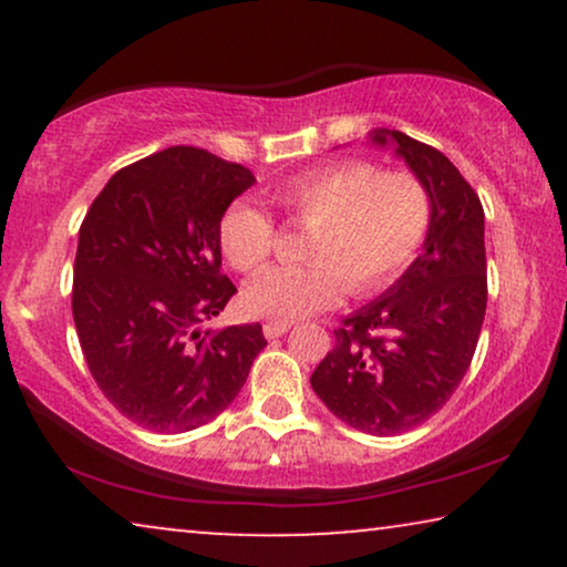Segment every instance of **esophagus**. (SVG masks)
<instances>
[{"label": "esophagus", "mask_w": 567, "mask_h": 567, "mask_svg": "<svg viewBox=\"0 0 567 567\" xmlns=\"http://www.w3.org/2000/svg\"><path fill=\"white\" fill-rule=\"evenodd\" d=\"M289 328L291 324H286V322H266L262 324V332H266L268 340H274V338H281L284 332H289Z\"/></svg>", "instance_id": "obj_1"}]
</instances>
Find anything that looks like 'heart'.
<instances>
[{
    "label": "heart",
    "instance_id": "heart-1",
    "mask_svg": "<svg viewBox=\"0 0 567 567\" xmlns=\"http://www.w3.org/2000/svg\"><path fill=\"white\" fill-rule=\"evenodd\" d=\"M291 227L309 229L299 268H274L255 278L243 305L255 317L293 322L336 305L343 289L371 293L392 284L421 250L433 204L413 173H379L343 159L291 177L274 190ZM276 224L262 208L237 200L219 221L224 258L239 274H258L276 250Z\"/></svg>",
    "mask_w": 567,
    "mask_h": 567
}]
</instances>
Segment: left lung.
Returning a JSON list of instances; mask_svg holds the SVG:
<instances>
[{"instance_id": "8db88e82", "label": "left lung", "mask_w": 567, "mask_h": 567, "mask_svg": "<svg viewBox=\"0 0 567 567\" xmlns=\"http://www.w3.org/2000/svg\"><path fill=\"white\" fill-rule=\"evenodd\" d=\"M400 157L431 193L425 252L382 297L346 317L312 390L332 415L371 436H398L439 413L467 374L487 305L485 214L460 169L402 131Z\"/></svg>"}]
</instances>
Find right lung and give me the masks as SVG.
I'll list each match as a JSON object with an SVG mask.
<instances>
[{"instance_id":"add662e5","label":"right lung","mask_w":567,"mask_h":567,"mask_svg":"<svg viewBox=\"0 0 567 567\" xmlns=\"http://www.w3.org/2000/svg\"><path fill=\"white\" fill-rule=\"evenodd\" d=\"M250 169L198 146L121 167L92 200L74 258L72 315L90 374L142 429L183 433L224 413L262 348V328L200 332L237 293L219 221Z\"/></svg>"}]
</instances>
